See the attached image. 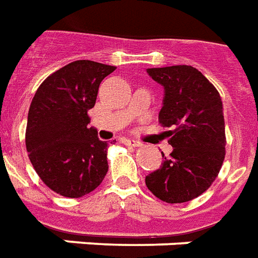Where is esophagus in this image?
<instances>
[{
    "instance_id": "obj_1",
    "label": "esophagus",
    "mask_w": 258,
    "mask_h": 258,
    "mask_svg": "<svg viewBox=\"0 0 258 258\" xmlns=\"http://www.w3.org/2000/svg\"><path fill=\"white\" fill-rule=\"evenodd\" d=\"M124 144L127 145V146H131V148H139V146H141V142L134 141V139H125Z\"/></svg>"
}]
</instances>
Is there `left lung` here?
<instances>
[{
    "mask_svg": "<svg viewBox=\"0 0 258 258\" xmlns=\"http://www.w3.org/2000/svg\"><path fill=\"white\" fill-rule=\"evenodd\" d=\"M152 79L164 86L158 121L169 127V157L163 154L160 169L145 182L150 191L168 204L191 201L207 191L226 157L223 102L216 87L191 66L149 68Z\"/></svg>",
    "mask_w": 258,
    "mask_h": 258,
    "instance_id": "8db88e82",
    "label": "left lung"
}]
</instances>
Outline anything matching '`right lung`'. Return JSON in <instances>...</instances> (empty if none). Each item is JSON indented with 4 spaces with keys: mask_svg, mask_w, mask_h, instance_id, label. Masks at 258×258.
Masks as SVG:
<instances>
[{
    "mask_svg": "<svg viewBox=\"0 0 258 258\" xmlns=\"http://www.w3.org/2000/svg\"><path fill=\"white\" fill-rule=\"evenodd\" d=\"M116 67L90 60L67 64L38 87L28 109L26 148L47 187L81 198L98 187L108 172V142L89 127L100 83Z\"/></svg>",
    "mask_w": 258,
    "mask_h": 258,
    "instance_id": "add662e5",
    "label": "right lung"
}]
</instances>
